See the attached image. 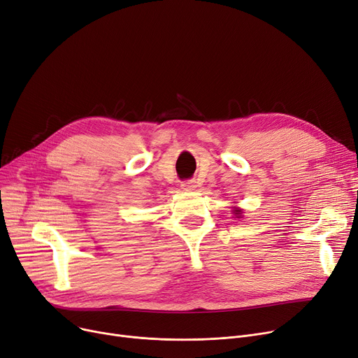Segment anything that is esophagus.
<instances>
[{
	"mask_svg": "<svg viewBox=\"0 0 358 358\" xmlns=\"http://www.w3.org/2000/svg\"><path fill=\"white\" fill-rule=\"evenodd\" d=\"M196 182L194 181H184L182 184H181V189L182 190H185V192H192V190H194L196 189Z\"/></svg>",
	"mask_w": 358,
	"mask_h": 358,
	"instance_id": "1",
	"label": "esophagus"
}]
</instances>
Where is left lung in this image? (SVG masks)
I'll return each instance as SVG.
<instances>
[{"mask_svg": "<svg viewBox=\"0 0 358 358\" xmlns=\"http://www.w3.org/2000/svg\"><path fill=\"white\" fill-rule=\"evenodd\" d=\"M234 213L236 215V217H241V213H242V210H241V209H235V210H234Z\"/></svg>", "mask_w": 358, "mask_h": 358, "instance_id": "1", "label": "left lung"}]
</instances>
